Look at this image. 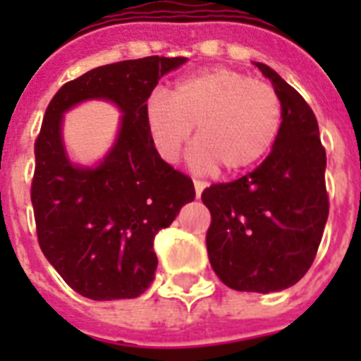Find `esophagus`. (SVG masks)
<instances>
[{
    "instance_id": "34e87169",
    "label": "esophagus",
    "mask_w": 361,
    "mask_h": 361,
    "mask_svg": "<svg viewBox=\"0 0 361 361\" xmlns=\"http://www.w3.org/2000/svg\"><path fill=\"white\" fill-rule=\"evenodd\" d=\"M192 183H195V192H197V198H198V197H200V195H202L204 189H206V181L195 180V181H192Z\"/></svg>"
}]
</instances>
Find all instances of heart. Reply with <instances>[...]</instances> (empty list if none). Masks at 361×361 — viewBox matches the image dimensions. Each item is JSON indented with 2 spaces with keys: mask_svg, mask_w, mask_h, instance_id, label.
Listing matches in <instances>:
<instances>
[{
  "mask_svg": "<svg viewBox=\"0 0 361 361\" xmlns=\"http://www.w3.org/2000/svg\"><path fill=\"white\" fill-rule=\"evenodd\" d=\"M144 120L155 152L176 163L197 127L192 163L198 169L240 172L262 161L283 123L274 87L238 71L217 67L180 80L172 97L157 90L146 101Z\"/></svg>",
  "mask_w": 361,
  "mask_h": 361,
  "instance_id": "obj_1",
  "label": "heart"
}]
</instances>
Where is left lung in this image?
Masks as SVG:
<instances>
[{"mask_svg":"<svg viewBox=\"0 0 361 361\" xmlns=\"http://www.w3.org/2000/svg\"><path fill=\"white\" fill-rule=\"evenodd\" d=\"M283 104V123L271 152L257 169L204 189L212 214L206 234L212 268L240 292H277L296 285L311 268L324 232L326 149L313 110L268 65Z\"/></svg>","mask_w":361,"mask_h":361,"instance_id":"8db88e82","label":"left lung"}]
</instances>
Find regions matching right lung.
<instances>
[{
  "label": "right lung",
  "instance_id": "obj_1",
  "mask_svg": "<svg viewBox=\"0 0 361 361\" xmlns=\"http://www.w3.org/2000/svg\"><path fill=\"white\" fill-rule=\"evenodd\" d=\"M187 58L127 59L87 71L54 95L35 140L31 204L37 240L67 285L90 300L140 296L157 268L153 240L195 198L189 176L159 157L144 120L161 76ZM87 98L122 110L118 140L95 169L70 163L61 118Z\"/></svg>",
  "mask_w": 361,
  "mask_h": 361
}]
</instances>
